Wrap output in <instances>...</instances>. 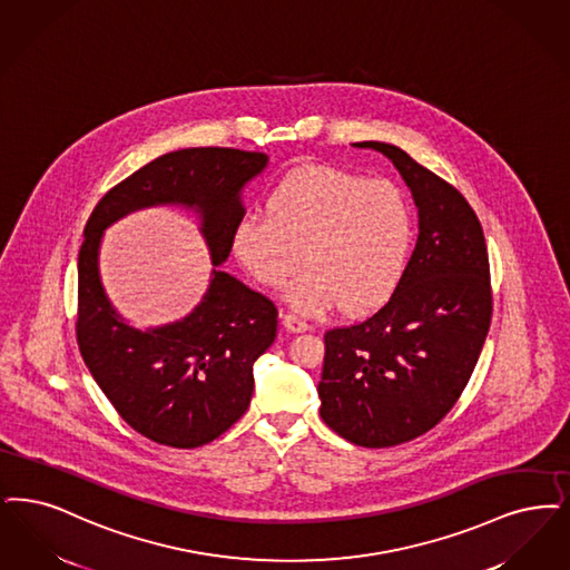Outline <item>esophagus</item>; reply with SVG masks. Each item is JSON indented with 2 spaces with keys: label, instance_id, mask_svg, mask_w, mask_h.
<instances>
[{
  "label": "esophagus",
  "instance_id": "1",
  "mask_svg": "<svg viewBox=\"0 0 570 570\" xmlns=\"http://www.w3.org/2000/svg\"><path fill=\"white\" fill-rule=\"evenodd\" d=\"M282 324L288 333H307L309 331V324L296 318L293 314H282Z\"/></svg>",
  "mask_w": 570,
  "mask_h": 570
}]
</instances>
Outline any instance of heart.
<instances>
[{"mask_svg":"<svg viewBox=\"0 0 570 570\" xmlns=\"http://www.w3.org/2000/svg\"><path fill=\"white\" fill-rule=\"evenodd\" d=\"M265 216H244L233 230V254L263 286L286 291L303 316L337 305L345 316L380 309L401 284L411 244L413 209L405 190L333 165H301L275 184Z\"/></svg>","mask_w":570,"mask_h":570,"instance_id":"obj_1","label":"heart"}]
</instances>
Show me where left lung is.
<instances>
[{"mask_svg":"<svg viewBox=\"0 0 570 570\" xmlns=\"http://www.w3.org/2000/svg\"><path fill=\"white\" fill-rule=\"evenodd\" d=\"M382 153L410 186L417 242L386 305L324 335L322 420L354 445L390 448L429 433L454 407L492 318L490 265L473 207L399 146Z\"/></svg>","mask_w":570,"mask_h":570,"instance_id":"obj_1","label":"left lung"}]
</instances>
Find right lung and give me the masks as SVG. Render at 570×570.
I'll return each instance as SVG.
<instances>
[{"instance_id": "1", "label": "right lung", "mask_w": 570, "mask_h": 570, "mask_svg": "<svg viewBox=\"0 0 570 570\" xmlns=\"http://www.w3.org/2000/svg\"><path fill=\"white\" fill-rule=\"evenodd\" d=\"M269 157L235 148H184L150 160L95 205L78 254V345L120 417L150 441L190 450L228 431L248 410L252 366L274 343L277 309L220 269L246 207V184ZM193 210L213 261L210 284L184 320L141 332L105 295L98 250L105 228L137 208Z\"/></svg>"}]
</instances>
